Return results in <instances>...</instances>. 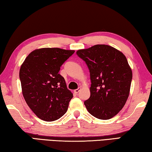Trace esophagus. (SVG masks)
<instances>
[{"mask_svg":"<svg viewBox=\"0 0 152 152\" xmlns=\"http://www.w3.org/2000/svg\"><path fill=\"white\" fill-rule=\"evenodd\" d=\"M80 90H81V88H78V89L74 90V93H75V94H78V92H79L80 91Z\"/></svg>","mask_w":152,"mask_h":152,"instance_id":"34e87169","label":"esophagus"}]
</instances>
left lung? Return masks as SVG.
Masks as SVG:
<instances>
[{"label":"left lung","mask_w":152,"mask_h":152,"mask_svg":"<svg viewBox=\"0 0 152 152\" xmlns=\"http://www.w3.org/2000/svg\"><path fill=\"white\" fill-rule=\"evenodd\" d=\"M76 53L90 70L91 96L84 101L87 110L97 119H111L129 95L133 76L127 58L121 51L104 44L78 50Z\"/></svg>","instance_id":"1"}]
</instances>
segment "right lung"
I'll list each match as a JSON object with an SVG mask.
<instances>
[{
	"label": "right lung",
	"instance_id": "right-lung-1",
	"mask_svg": "<svg viewBox=\"0 0 152 152\" xmlns=\"http://www.w3.org/2000/svg\"><path fill=\"white\" fill-rule=\"evenodd\" d=\"M74 50L44 48L31 51L21 64L19 78L25 102L45 121L60 119L68 110L73 94L59 74Z\"/></svg>",
	"mask_w": 152,
	"mask_h": 152
}]
</instances>
